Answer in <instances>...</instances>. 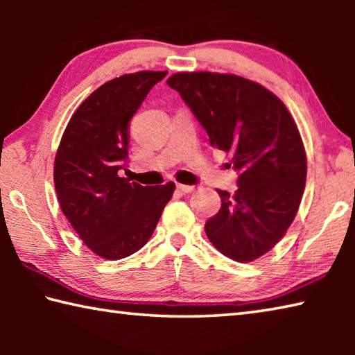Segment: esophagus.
Returning a JSON list of instances; mask_svg holds the SVG:
<instances>
[{
	"label": "esophagus",
	"mask_w": 355,
	"mask_h": 355,
	"mask_svg": "<svg viewBox=\"0 0 355 355\" xmlns=\"http://www.w3.org/2000/svg\"><path fill=\"white\" fill-rule=\"evenodd\" d=\"M177 189H180L184 194H189V192L196 191V186H191V184H182V183H177Z\"/></svg>",
	"instance_id": "esophagus-1"
}]
</instances>
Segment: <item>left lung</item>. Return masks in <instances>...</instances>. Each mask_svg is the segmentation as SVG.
<instances>
[{
  "label": "left lung",
  "mask_w": 355,
  "mask_h": 355,
  "mask_svg": "<svg viewBox=\"0 0 355 355\" xmlns=\"http://www.w3.org/2000/svg\"><path fill=\"white\" fill-rule=\"evenodd\" d=\"M167 84L239 173L235 194L218 189L222 205L205 222L207 236L232 260H255L284 238L302 199L307 158L296 123L282 100L241 76L192 71Z\"/></svg>",
  "instance_id": "obj_1"
}]
</instances>
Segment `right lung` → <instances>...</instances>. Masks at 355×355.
<instances>
[{
	"label": "right lung",
	"mask_w": 355,
	"mask_h": 355,
	"mask_svg": "<svg viewBox=\"0 0 355 355\" xmlns=\"http://www.w3.org/2000/svg\"><path fill=\"white\" fill-rule=\"evenodd\" d=\"M167 71H137L105 83L71 116L55 159L59 205L83 243L120 260L146 244L175 189L142 186L120 172L128 166V123Z\"/></svg>",
	"instance_id": "1"
}]
</instances>
